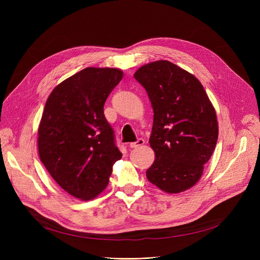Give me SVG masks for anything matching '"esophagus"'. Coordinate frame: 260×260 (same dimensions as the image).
<instances>
[{
    "label": "esophagus",
    "instance_id": "esophagus-1",
    "mask_svg": "<svg viewBox=\"0 0 260 260\" xmlns=\"http://www.w3.org/2000/svg\"><path fill=\"white\" fill-rule=\"evenodd\" d=\"M145 144V141L143 139H139L137 142H132L129 143V147L131 148H138V147H141Z\"/></svg>",
    "mask_w": 260,
    "mask_h": 260
}]
</instances>
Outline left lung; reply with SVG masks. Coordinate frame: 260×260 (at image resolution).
I'll list each match as a JSON object with an SVG mask.
<instances>
[{
	"instance_id": "obj_1",
	"label": "left lung",
	"mask_w": 260,
	"mask_h": 260,
	"mask_svg": "<svg viewBox=\"0 0 260 260\" xmlns=\"http://www.w3.org/2000/svg\"><path fill=\"white\" fill-rule=\"evenodd\" d=\"M136 80L154 111L149 143L155 152L147 179L168 193L192 187L203 175L218 139L215 109L200 80L169 60L142 66Z\"/></svg>"
}]
</instances>
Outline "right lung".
Returning <instances> with one entry per match:
<instances>
[{
    "instance_id": "1",
    "label": "right lung",
    "mask_w": 260,
    "mask_h": 260,
    "mask_svg": "<svg viewBox=\"0 0 260 260\" xmlns=\"http://www.w3.org/2000/svg\"><path fill=\"white\" fill-rule=\"evenodd\" d=\"M114 68H86L59 83L48 96L38 132L40 159L72 197L90 201L107 187L122 157L104 115L108 95L121 81Z\"/></svg>"
}]
</instances>
